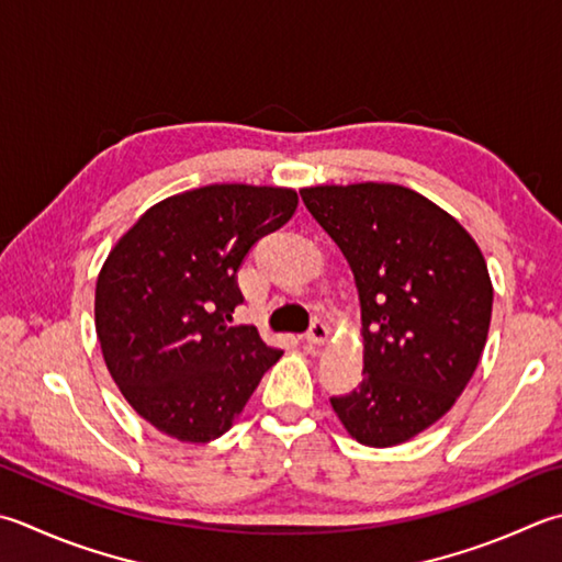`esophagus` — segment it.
Here are the masks:
<instances>
[{"mask_svg": "<svg viewBox=\"0 0 562 562\" xmlns=\"http://www.w3.org/2000/svg\"><path fill=\"white\" fill-rule=\"evenodd\" d=\"M328 334H331V331H328V326L324 322H314L310 331H306V340H310V344H314V346H324L328 340Z\"/></svg>", "mask_w": 562, "mask_h": 562, "instance_id": "34e87169", "label": "esophagus"}]
</instances>
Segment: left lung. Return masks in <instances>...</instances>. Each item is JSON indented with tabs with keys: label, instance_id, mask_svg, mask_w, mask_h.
Returning a JSON list of instances; mask_svg holds the SVG:
<instances>
[{
	"label": "left lung",
	"instance_id": "left-lung-1",
	"mask_svg": "<svg viewBox=\"0 0 562 562\" xmlns=\"http://www.w3.org/2000/svg\"><path fill=\"white\" fill-rule=\"evenodd\" d=\"M302 200L344 250L360 296L362 382L331 406L358 443L390 448L436 424L487 344L492 280L453 216L402 184H318Z\"/></svg>",
	"mask_w": 562,
	"mask_h": 562
}]
</instances>
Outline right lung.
<instances>
[{"instance_id":"right-lung-1","label":"right lung","mask_w":562,"mask_h":562,"mask_svg":"<svg viewBox=\"0 0 562 562\" xmlns=\"http://www.w3.org/2000/svg\"><path fill=\"white\" fill-rule=\"evenodd\" d=\"M288 187L206 184L143 214L97 278L94 326L126 402L160 434L209 443L234 426L280 360L256 326H231L236 272L292 218Z\"/></svg>"}]
</instances>
